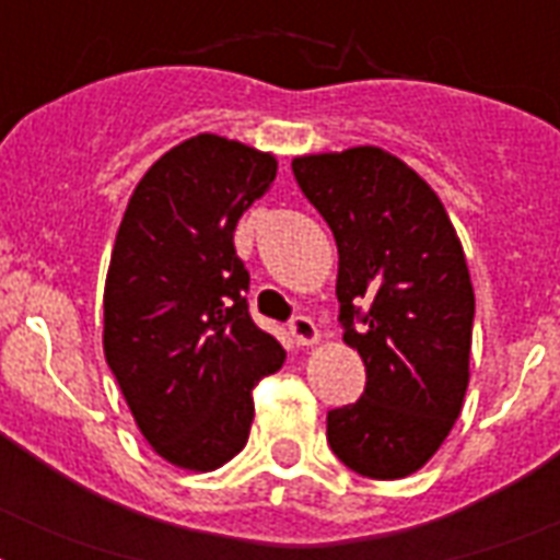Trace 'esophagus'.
Instances as JSON below:
<instances>
[{"instance_id":"obj_1","label":"esophagus","mask_w":560,"mask_h":560,"mask_svg":"<svg viewBox=\"0 0 560 560\" xmlns=\"http://www.w3.org/2000/svg\"><path fill=\"white\" fill-rule=\"evenodd\" d=\"M288 328L290 337H293L299 346H314V342H319V328H316L314 319H307V316H293Z\"/></svg>"}]
</instances>
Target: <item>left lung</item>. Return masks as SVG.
I'll use <instances>...</instances> for the list:
<instances>
[{
	"label": "left lung",
	"instance_id": "1",
	"mask_svg": "<svg viewBox=\"0 0 560 560\" xmlns=\"http://www.w3.org/2000/svg\"><path fill=\"white\" fill-rule=\"evenodd\" d=\"M331 226L342 340L366 366L358 404L328 412V444L360 477L400 479L433 456L468 389L474 288L442 200L381 148L293 160Z\"/></svg>",
	"mask_w": 560,
	"mask_h": 560
}]
</instances>
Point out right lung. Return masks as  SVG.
<instances>
[{"mask_svg":"<svg viewBox=\"0 0 560 560\" xmlns=\"http://www.w3.org/2000/svg\"><path fill=\"white\" fill-rule=\"evenodd\" d=\"M276 156L214 133L171 148L139 179L104 288V358L162 459L214 470L249 439L253 389L284 349L249 316L241 214Z\"/></svg>","mask_w":560,"mask_h":560,"instance_id":"obj_1","label":"right lung"}]
</instances>
